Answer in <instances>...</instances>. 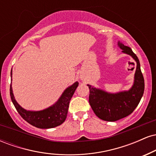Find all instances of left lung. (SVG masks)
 <instances>
[{
  "label": "left lung",
  "mask_w": 156,
  "mask_h": 156,
  "mask_svg": "<svg viewBox=\"0 0 156 156\" xmlns=\"http://www.w3.org/2000/svg\"><path fill=\"white\" fill-rule=\"evenodd\" d=\"M122 53L130 55L136 62L133 86L129 90L110 93L87 84L89 89V102L97 117L105 121L114 122L130 115L137 107L144 91V80L140 63L131 48L118 42Z\"/></svg>",
  "instance_id": "8db88e82"
}]
</instances>
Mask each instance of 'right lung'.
Here are the masks:
<instances>
[{
  "label": "right lung",
  "instance_id": "1",
  "mask_svg": "<svg viewBox=\"0 0 156 156\" xmlns=\"http://www.w3.org/2000/svg\"><path fill=\"white\" fill-rule=\"evenodd\" d=\"M11 78H12V70L11 72ZM78 86V82L76 81L64 91L54 104L40 111L26 110L20 106L16 101L12 85L10 86V96L17 112L25 120L38 128L48 129L58 126L65 121L69 101Z\"/></svg>",
  "mask_w": 156,
  "mask_h": 156
}]
</instances>
